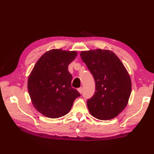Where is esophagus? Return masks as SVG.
<instances>
[{
    "instance_id": "1",
    "label": "esophagus",
    "mask_w": 154,
    "mask_h": 154,
    "mask_svg": "<svg viewBox=\"0 0 154 154\" xmlns=\"http://www.w3.org/2000/svg\"><path fill=\"white\" fill-rule=\"evenodd\" d=\"M77 90H78V91H79V93H82V92H83V88L82 87L79 88V89H78Z\"/></svg>"
}]
</instances>
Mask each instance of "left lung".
Masks as SVG:
<instances>
[{
    "mask_svg": "<svg viewBox=\"0 0 154 154\" xmlns=\"http://www.w3.org/2000/svg\"><path fill=\"white\" fill-rule=\"evenodd\" d=\"M80 55L95 81V93L87 100L90 114L102 120L114 119L128 103L132 91L129 73L110 50L83 51Z\"/></svg>",
    "mask_w": 154,
    "mask_h": 154,
    "instance_id": "left-lung-1",
    "label": "left lung"
}]
</instances>
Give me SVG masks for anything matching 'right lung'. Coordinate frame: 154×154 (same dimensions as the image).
Segmentation results:
<instances>
[{"label": "right lung", "mask_w": 154, "mask_h": 154, "mask_svg": "<svg viewBox=\"0 0 154 154\" xmlns=\"http://www.w3.org/2000/svg\"><path fill=\"white\" fill-rule=\"evenodd\" d=\"M76 51L53 49L45 52L35 64L28 77V90L32 104L39 112L50 119L65 116L80 96L72 88L68 65Z\"/></svg>", "instance_id": "obj_1"}]
</instances>
